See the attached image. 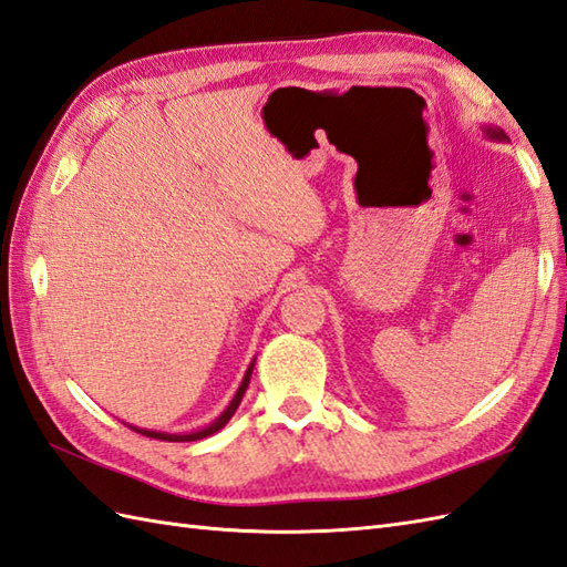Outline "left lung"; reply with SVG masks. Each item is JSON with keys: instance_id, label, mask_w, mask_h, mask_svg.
<instances>
[{"instance_id": "left-lung-1", "label": "left lung", "mask_w": 567, "mask_h": 567, "mask_svg": "<svg viewBox=\"0 0 567 567\" xmlns=\"http://www.w3.org/2000/svg\"><path fill=\"white\" fill-rule=\"evenodd\" d=\"M483 134H486L493 142H509L507 134L501 127H493V124H483Z\"/></svg>"}]
</instances>
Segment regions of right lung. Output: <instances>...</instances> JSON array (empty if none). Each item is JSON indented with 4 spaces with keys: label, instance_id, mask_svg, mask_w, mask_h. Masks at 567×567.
Returning a JSON list of instances; mask_svg holds the SVG:
<instances>
[{
    "label": "right lung",
    "instance_id": "add662e5",
    "mask_svg": "<svg viewBox=\"0 0 567 567\" xmlns=\"http://www.w3.org/2000/svg\"><path fill=\"white\" fill-rule=\"evenodd\" d=\"M252 368H255V361L247 365V370H245V375H243V382H240V388H238V392L233 394V399H230V404L226 406V411L220 413V416L216 419V421H212L209 425H204V427H199V431H192V433H161V431H148V427H136V425H130V423H124V425H130L132 431H136V433H142V435H146V437H156V440H168V443H192V440H202V437H209V435H214V433H218L220 427H224L230 419H233V413L238 411V406H240V402H243V396H245V390H247V384H250V378H252Z\"/></svg>",
    "mask_w": 567,
    "mask_h": 567
}]
</instances>
